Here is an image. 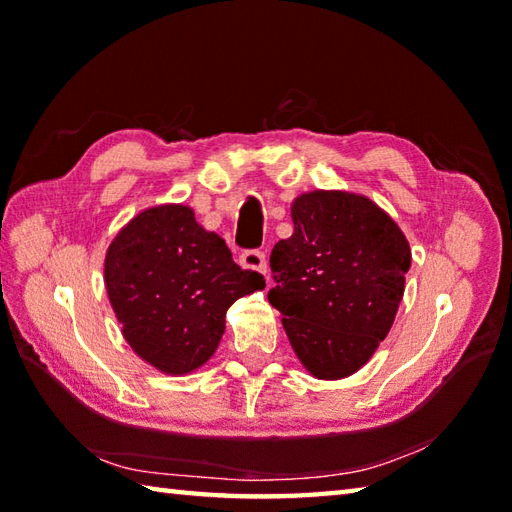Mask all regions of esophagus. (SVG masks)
I'll list each match as a JSON object with an SVG mask.
<instances>
[{"instance_id":"esophagus-1","label":"esophagus","mask_w":512,"mask_h":512,"mask_svg":"<svg viewBox=\"0 0 512 512\" xmlns=\"http://www.w3.org/2000/svg\"><path fill=\"white\" fill-rule=\"evenodd\" d=\"M242 266L257 270V273H266V255L262 250H244L242 253Z\"/></svg>"}]
</instances>
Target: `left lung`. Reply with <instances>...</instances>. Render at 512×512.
<instances>
[{
  "label": "left lung",
  "instance_id": "8db88e82",
  "mask_svg": "<svg viewBox=\"0 0 512 512\" xmlns=\"http://www.w3.org/2000/svg\"><path fill=\"white\" fill-rule=\"evenodd\" d=\"M295 233L270 253V306L312 376L358 372L396 319L411 248L365 195L310 191L292 202Z\"/></svg>",
  "mask_w": 512,
  "mask_h": 512
}]
</instances>
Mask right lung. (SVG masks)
<instances>
[{
    "instance_id": "right-lung-1",
    "label": "right lung",
    "mask_w": 512,
    "mask_h": 512,
    "mask_svg": "<svg viewBox=\"0 0 512 512\" xmlns=\"http://www.w3.org/2000/svg\"><path fill=\"white\" fill-rule=\"evenodd\" d=\"M105 286L132 350L165 374H189L220 345L226 310L262 290L217 233L184 204H162L123 226L105 255Z\"/></svg>"
}]
</instances>
